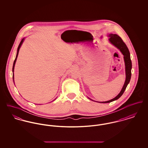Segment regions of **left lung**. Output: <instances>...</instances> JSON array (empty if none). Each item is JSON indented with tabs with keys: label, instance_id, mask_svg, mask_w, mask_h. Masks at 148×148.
Wrapping results in <instances>:
<instances>
[{
	"label": "left lung",
	"instance_id": "1",
	"mask_svg": "<svg viewBox=\"0 0 148 148\" xmlns=\"http://www.w3.org/2000/svg\"><path fill=\"white\" fill-rule=\"evenodd\" d=\"M109 41L112 44H113L114 45H115L116 47H117L120 50V51L122 53V54L124 56V62H125V73H126V80L125 82V83L124 84V86L120 92L119 94L114 98L109 100L106 101H103L101 102V103H110L112 101H113L114 100H116L117 99L119 98L120 97L123 95L124 91L127 88V85L130 82V79H131V76H132V61L130 59V52L129 51V49L127 47L126 44L125 42H123L122 39L116 34H109Z\"/></svg>",
	"mask_w": 148,
	"mask_h": 148
}]
</instances>
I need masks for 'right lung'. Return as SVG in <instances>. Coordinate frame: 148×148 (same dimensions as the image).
Instances as JSON below:
<instances>
[{
	"label": "right lung",
	"mask_w": 148,
	"mask_h": 148,
	"mask_svg": "<svg viewBox=\"0 0 148 148\" xmlns=\"http://www.w3.org/2000/svg\"><path fill=\"white\" fill-rule=\"evenodd\" d=\"M24 40V38H23V39L21 40V42L20 44H19V46H18V50H17V53H16V58H15V60H14V63H13V72H14V66H15V62H16V60L17 57H18V56L19 50V49H20V48H21V44H22V43H23V42ZM13 80H14V74H13Z\"/></svg>",
	"instance_id": "right-lung-1"
}]
</instances>
